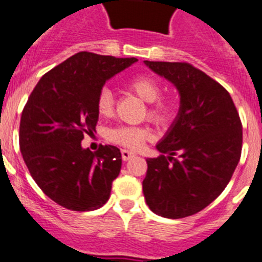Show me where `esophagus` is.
<instances>
[{
    "mask_svg": "<svg viewBox=\"0 0 262 262\" xmlns=\"http://www.w3.org/2000/svg\"><path fill=\"white\" fill-rule=\"evenodd\" d=\"M121 157H122V160H129L132 159V158L136 157V154H134L133 151H129V150H121Z\"/></svg>",
    "mask_w": 262,
    "mask_h": 262,
    "instance_id": "34e87169",
    "label": "esophagus"
}]
</instances>
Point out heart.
I'll return each mask as SVG.
<instances>
[{
  "label": "heart",
  "instance_id": "b5f03b06",
  "mask_svg": "<svg viewBox=\"0 0 262 262\" xmlns=\"http://www.w3.org/2000/svg\"><path fill=\"white\" fill-rule=\"evenodd\" d=\"M128 89L133 94H136L143 102L151 103L147 110L148 119H151L157 124H164L171 117L172 108L168 103L158 102L160 93V86L155 79L150 77H136L132 81L128 82ZM115 98L114 94L110 89L104 87L99 93L96 99V108H98L99 115L102 116H110L114 112ZM151 136L150 130L143 126H116L114 129H110L107 133L108 140L117 145L125 146L128 148L142 147L146 140H148Z\"/></svg>",
  "mask_w": 262,
  "mask_h": 262
}]
</instances>
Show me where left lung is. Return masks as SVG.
Wrapping results in <instances>:
<instances>
[{"label": "left lung", "mask_w": 262, "mask_h": 262, "mask_svg": "<svg viewBox=\"0 0 262 262\" xmlns=\"http://www.w3.org/2000/svg\"><path fill=\"white\" fill-rule=\"evenodd\" d=\"M145 65L176 87L180 107L155 146L162 154L146 159L143 195L158 215L185 218L211 204L232 178L242 154V122L225 87L190 63Z\"/></svg>", "instance_id": "obj_1"}]
</instances>
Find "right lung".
<instances>
[{
	"instance_id": "obj_1",
	"label": "right lung",
	"mask_w": 262,
	"mask_h": 262,
	"mask_svg": "<svg viewBox=\"0 0 262 262\" xmlns=\"http://www.w3.org/2000/svg\"><path fill=\"white\" fill-rule=\"evenodd\" d=\"M137 61L79 52L35 86L20 117V152L32 179L56 204L90 211L110 199L121 152L111 145L93 152L81 141L95 132L96 99L105 82Z\"/></svg>"
}]
</instances>
